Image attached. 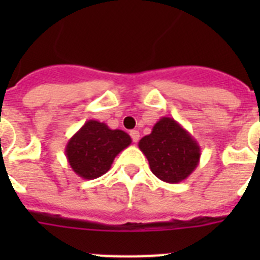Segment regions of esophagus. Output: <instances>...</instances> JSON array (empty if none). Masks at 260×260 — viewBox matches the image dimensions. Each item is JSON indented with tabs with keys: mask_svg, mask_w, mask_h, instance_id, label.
Listing matches in <instances>:
<instances>
[{
	"mask_svg": "<svg viewBox=\"0 0 260 260\" xmlns=\"http://www.w3.org/2000/svg\"><path fill=\"white\" fill-rule=\"evenodd\" d=\"M131 138H132V140H134V143H138L139 142V139H140V134H139V131L134 129V131H131Z\"/></svg>",
	"mask_w": 260,
	"mask_h": 260,
	"instance_id": "34e87169",
	"label": "esophagus"
}]
</instances>
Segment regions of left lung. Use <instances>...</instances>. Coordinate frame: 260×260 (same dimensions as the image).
<instances>
[{
	"label": "left lung",
	"mask_w": 260,
	"mask_h": 260,
	"mask_svg": "<svg viewBox=\"0 0 260 260\" xmlns=\"http://www.w3.org/2000/svg\"><path fill=\"white\" fill-rule=\"evenodd\" d=\"M139 148L146 155L155 177L167 183L185 181L201 158L197 140L171 117H162L150 135L140 139Z\"/></svg>",
	"instance_id": "1"
}]
</instances>
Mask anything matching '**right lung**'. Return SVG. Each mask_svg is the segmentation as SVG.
Here are the masks:
<instances>
[{
	"label": "right lung",
	"instance_id": "1",
	"mask_svg": "<svg viewBox=\"0 0 260 260\" xmlns=\"http://www.w3.org/2000/svg\"><path fill=\"white\" fill-rule=\"evenodd\" d=\"M132 139L121 129H110L105 122L89 120L67 142L66 158L77 175L95 179L109 171L114 158Z\"/></svg>",
	"mask_w": 260,
	"mask_h": 260
}]
</instances>
